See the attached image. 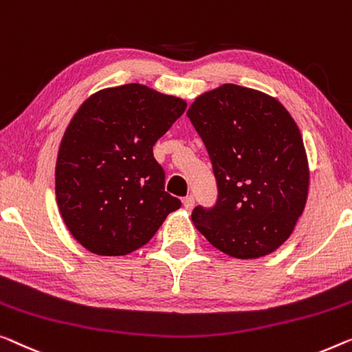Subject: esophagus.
Returning a JSON list of instances; mask_svg holds the SVG:
<instances>
[{
    "label": "esophagus",
    "instance_id": "esophagus-1",
    "mask_svg": "<svg viewBox=\"0 0 352 352\" xmlns=\"http://www.w3.org/2000/svg\"><path fill=\"white\" fill-rule=\"evenodd\" d=\"M182 202H183V207H185L186 210H191L194 207V196L192 194H190V196L183 197Z\"/></svg>",
    "mask_w": 352,
    "mask_h": 352
}]
</instances>
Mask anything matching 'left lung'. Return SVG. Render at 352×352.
I'll list each match as a JSON object with an SVG mask.
<instances>
[{
    "instance_id": "left-lung-1",
    "label": "left lung",
    "mask_w": 352,
    "mask_h": 352,
    "mask_svg": "<svg viewBox=\"0 0 352 352\" xmlns=\"http://www.w3.org/2000/svg\"><path fill=\"white\" fill-rule=\"evenodd\" d=\"M186 115L218 188L213 207L192 210L194 226L232 258L270 254L307 202L310 172L296 122L276 99L234 83L201 94Z\"/></svg>"
}]
</instances>
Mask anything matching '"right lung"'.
<instances>
[{
	"label": "right lung",
	"instance_id": "add662e5",
	"mask_svg": "<svg viewBox=\"0 0 352 352\" xmlns=\"http://www.w3.org/2000/svg\"><path fill=\"white\" fill-rule=\"evenodd\" d=\"M185 109L180 98L128 83L94 93L72 117L56 160V202L88 251L128 254L180 208L153 145Z\"/></svg>",
	"mask_w": 352,
	"mask_h": 352
}]
</instances>
